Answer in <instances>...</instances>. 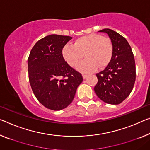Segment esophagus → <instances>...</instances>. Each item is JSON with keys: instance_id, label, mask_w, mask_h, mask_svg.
Here are the masks:
<instances>
[{"instance_id": "1", "label": "esophagus", "mask_w": 150, "mask_h": 150, "mask_svg": "<svg viewBox=\"0 0 150 150\" xmlns=\"http://www.w3.org/2000/svg\"><path fill=\"white\" fill-rule=\"evenodd\" d=\"M82 77H83V78H84V79H85V78H86L87 77V75H86V74H82Z\"/></svg>"}]
</instances>
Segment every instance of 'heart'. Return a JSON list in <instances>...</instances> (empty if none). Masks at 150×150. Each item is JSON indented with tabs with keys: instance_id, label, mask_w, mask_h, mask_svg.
Masks as SVG:
<instances>
[{
	"instance_id": "b5f03b06",
	"label": "heart",
	"mask_w": 150,
	"mask_h": 150,
	"mask_svg": "<svg viewBox=\"0 0 150 150\" xmlns=\"http://www.w3.org/2000/svg\"><path fill=\"white\" fill-rule=\"evenodd\" d=\"M113 47L108 37L91 33L80 37L74 44H66L62 50L66 62L72 67L84 57L77 66V70L84 73L93 72L98 68H105L112 59Z\"/></svg>"
}]
</instances>
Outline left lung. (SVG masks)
Masks as SVG:
<instances>
[{
  "label": "left lung",
  "instance_id": "left-lung-1",
  "mask_svg": "<svg viewBox=\"0 0 150 150\" xmlns=\"http://www.w3.org/2000/svg\"><path fill=\"white\" fill-rule=\"evenodd\" d=\"M108 34L113 52L110 63L102 72L96 74L98 82L94 92L105 103L118 105L132 91L135 81V63L130 45L125 38L110 29L99 31Z\"/></svg>",
  "mask_w": 150,
  "mask_h": 150
}]
</instances>
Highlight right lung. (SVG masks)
Returning a JSON list of instances; mask_svg holds the SVG:
<instances>
[{"mask_svg":"<svg viewBox=\"0 0 150 150\" xmlns=\"http://www.w3.org/2000/svg\"><path fill=\"white\" fill-rule=\"evenodd\" d=\"M72 37L50 35L37 42L30 52L29 80L37 99L47 109L59 110L72 102L82 74L65 62L62 49Z\"/></svg>","mask_w":150,"mask_h":150,"instance_id":"1","label":"right lung"}]
</instances>
